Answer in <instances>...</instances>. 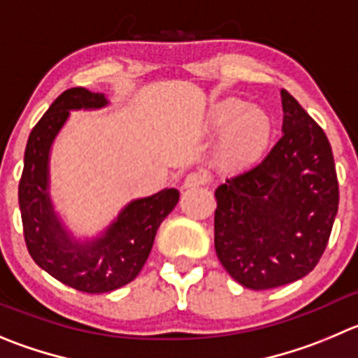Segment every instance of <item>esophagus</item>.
Listing matches in <instances>:
<instances>
[{
	"label": "esophagus",
	"instance_id": "obj_1",
	"mask_svg": "<svg viewBox=\"0 0 358 358\" xmlns=\"http://www.w3.org/2000/svg\"><path fill=\"white\" fill-rule=\"evenodd\" d=\"M210 182V176L203 171H192L185 176V182L183 185L185 187H201L206 185Z\"/></svg>",
	"mask_w": 358,
	"mask_h": 358
}]
</instances>
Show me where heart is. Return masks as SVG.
Returning <instances> with one entry per match:
<instances>
[{
    "label": "heart",
    "mask_w": 358,
    "mask_h": 358,
    "mask_svg": "<svg viewBox=\"0 0 358 358\" xmlns=\"http://www.w3.org/2000/svg\"><path fill=\"white\" fill-rule=\"evenodd\" d=\"M212 125L217 132L228 130L222 145V159L229 166L250 162L265 150L272 123L265 111L249 108L242 100H228L215 111Z\"/></svg>",
    "instance_id": "b5f03b06"
}]
</instances>
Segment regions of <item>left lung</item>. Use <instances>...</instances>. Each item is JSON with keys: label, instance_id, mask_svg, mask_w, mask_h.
Returning <instances> with one entry per match:
<instances>
[{"label": "left lung", "instance_id": "left-lung-1", "mask_svg": "<svg viewBox=\"0 0 358 358\" xmlns=\"http://www.w3.org/2000/svg\"><path fill=\"white\" fill-rule=\"evenodd\" d=\"M282 136L255 168L215 190V252L249 289L302 279L325 252L339 206L336 164L322 127L289 95Z\"/></svg>", "mask_w": 358, "mask_h": 358}]
</instances>
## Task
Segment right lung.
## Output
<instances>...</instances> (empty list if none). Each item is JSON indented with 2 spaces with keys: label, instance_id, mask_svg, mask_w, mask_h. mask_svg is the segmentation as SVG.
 Masks as SVG:
<instances>
[{
  "label": "right lung",
  "instance_id": "1",
  "mask_svg": "<svg viewBox=\"0 0 358 358\" xmlns=\"http://www.w3.org/2000/svg\"><path fill=\"white\" fill-rule=\"evenodd\" d=\"M106 103L102 93L85 88L63 92L33 127L19 180V208L29 256L59 282L85 293H108L136 279L148 259L160 222L180 198L176 189H164L129 203L95 242L69 238L48 194L49 150L70 109H96Z\"/></svg>",
  "mask_w": 358,
  "mask_h": 358
}]
</instances>
